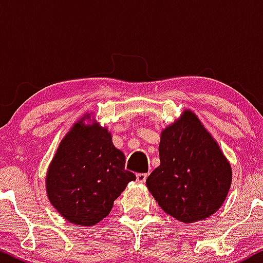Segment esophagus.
<instances>
[{
	"label": "esophagus",
	"instance_id": "obj_1",
	"mask_svg": "<svg viewBox=\"0 0 263 263\" xmlns=\"http://www.w3.org/2000/svg\"><path fill=\"white\" fill-rule=\"evenodd\" d=\"M136 179H137L138 183H144L147 179V174L146 173H137L136 174Z\"/></svg>",
	"mask_w": 263,
	"mask_h": 263
}]
</instances>
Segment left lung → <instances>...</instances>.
I'll return each instance as SVG.
<instances>
[{
    "instance_id": "left-lung-1",
    "label": "left lung",
    "mask_w": 263,
    "mask_h": 263,
    "mask_svg": "<svg viewBox=\"0 0 263 263\" xmlns=\"http://www.w3.org/2000/svg\"><path fill=\"white\" fill-rule=\"evenodd\" d=\"M159 159L146 183L165 213L189 224L219 210L230 189L231 167L192 111L162 132Z\"/></svg>"
}]
</instances>
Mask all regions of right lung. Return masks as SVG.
<instances>
[{
  "label": "right lung",
  "instance_id": "right-lung-1",
  "mask_svg": "<svg viewBox=\"0 0 263 263\" xmlns=\"http://www.w3.org/2000/svg\"><path fill=\"white\" fill-rule=\"evenodd\" d=\"M125 155L100 126L75 123L63 138L47 174L50 203L75 225L98 224L114 201L136 179L125 170Z\"/></svg>",
  "mask_w": 263,
  "mask_h": 263
}]
</instances>
